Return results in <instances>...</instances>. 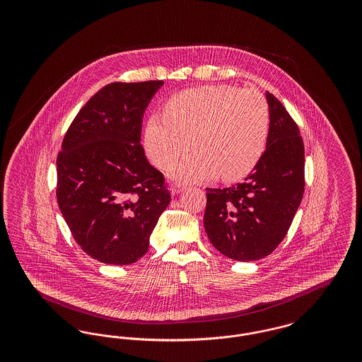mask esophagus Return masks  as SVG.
I'll use <instances>...</instances> for the list:
<instances>
[{"label": "esophagus", "instance_id": "1", "mask_svg": "<svg viewBox=\"0 0 362 362\" xmlns=\"http://www.w3.org/2000/svg\"><path fill=\"white\" fill-rule=\"evenodd\" d=\"M182 189H182L180 186H176V185H175V186H173V187L170 189V191H171V194H173V195H177V194H179Z\"/></svg>", "mask_w": 362, "mask_h": 362}]
</instances>
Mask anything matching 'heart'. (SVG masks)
Returning <instances> with one entry per match:
<instances>
[{
	"mask_svg": "<svg viewBox=\"0 0 362 362\" xmlns=\"http://www.w3.org/2000/svg\"><path fill=\"white\" fill-rule=\"evenodd\" d=\"M145 126L144 144L157 167L170 168L189 149L195 153L171 173L180 183H201L220 177L243 179L264 153L270 108L257 89L205 86L182 90Z\"/></svg>",
	"mask_w": 362,
	"mask_h": 362,
	"instance_id": "b5f03b06",
	"label": "heart"
}]
</instances>
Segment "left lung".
I'll return each instance as SVG.
<instances>
[{"label":"left lung","mask_w":362,"mask_h":362,"mask_svg":"<svg viewBox=\"0 0 362 362\" xmlns=\"http://www.w3.org/2000/svg\"><path fill=\"white\" fill-rule=\"evenodd\" d=\"M270 130L266 151L243 183L207 189L204 225L210 243L228 258L254 262L286 236L304 194V145L282 103L266 92Z\"/></svg>","instance_id":"8db88e82"}]
</instances>
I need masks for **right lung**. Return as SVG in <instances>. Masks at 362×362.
Instances as JSON below:
<instances>
[{"mask_svg":"<svg viewBox=\"0 0 362 362\" xmlns=\"http://www.w3.org/2000/svg\"><path fill=\"white\" fill-rule=\"evenodd\" d=\"M164 81L111 83L78 111L57 157V201L81 250L130 264L171 202L141 142L144 112Z\"/></svg>","mask_w":362,"mask_h":362,"instance_id":"obj_1","label":"right lung"}]
</instances>
